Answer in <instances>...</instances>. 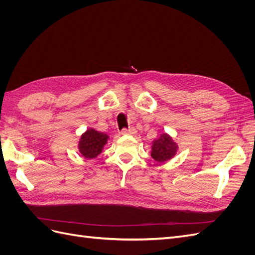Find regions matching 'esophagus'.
I'll use <instances>...</instances> for the list:
<instances>
[{
  "label": "esophagus",
  "instance_id": "34e87169",
  "mask_svg": "<svg viewBox=\"0 0 255 255\" xmlns=\"http://www.w3.org/2000/svg\"><path fill=\"white\" fill-rule=\"evenodd\" d=\"M137 132L134 128H123L121 130V134L122 135H135Z\"/></svg>",
  "mask_w": 255,
  "mask_h": 255
}]
</instances>
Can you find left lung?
<instances>
[{
	"instance_id": "obj_1",
	"label": "left lung",
	"mask_w": 255,
	"mask_h": 255,
	"mask_svg": "<svg viewBox=\"0 0 255 255\" xmlns=\"http://www.w3.org/2000/svg\"><path fill=\"white\" fill-rule=\"evenodd\" d=\"M177 151H179V145L173 138L167 133H161L158 138L152 141L151 157L158 164H163L172 159Z\"/></svg>"
}]
</instances>
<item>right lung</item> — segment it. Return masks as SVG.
I'll return each mask as SVG.
<instances>
[{"label":"right lung","instance_id":"1","mask_svg":"<svg viewBox=\"0 0 255 255\" xmlns=\"http://www.w3.org/2000/svg\"><path fill=\"white\" fill-rule=\"evenodd\" d=\"M110 136L99 130L88 128L81 135L78 143V149L81 156L86 159L96 158L100 153H102L105 144H107Z\"/></svg>","mask_w":255,"mask_h":255}]
</instances>
